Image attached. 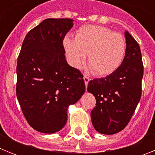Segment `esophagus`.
Returning <instances> with one entry per match:
<instances>
[{
	"label": "esophagus",
	"instance_id": "obj_1",
	"mask_svg": "<svg viewBox=\"0 0 155 155\" xmlns=\"http://www.w3.org/2000/svg\"><path fill=\"white\" fill-rule=\"evenodd\" d=\"M83 78H84V84H85V86L87 87V84H88V82H89V81L91 80V79L88 78L87 76H86V75H84V77H83Z\"/></svg>",
	"mask_w": 155,
	"mask_h": 155
}]
</instances>
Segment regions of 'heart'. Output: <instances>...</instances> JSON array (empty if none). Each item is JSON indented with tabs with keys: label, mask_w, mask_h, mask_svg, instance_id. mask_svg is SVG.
Wrapping results in <instances>:
<instances>
[{
	"label": "heart",
	"mask_w": 155,
	"mask_h": 155,
	"mask_svg": "<svg viewBox=\"0 0 155 155\" xmlns=\"http://www.w3.org/2000/svg\"><path fill=\"white\" fill-rule=\"evenodd\" d=\"M64 47L69 62L79 68L87 53L94 74L107 76L120 68L127 51L124 35L101 25H84L77 30L74 39L66 36Z\"/></svg>",
	"instance_id": "b5f03b06"
}]
</instances>
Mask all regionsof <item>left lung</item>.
<instances>
[{
  "label": "left lung",
  "mask_w": 155,
  "mask_h": 155,
  "mask_svg": "<svg viewBox=\"0 0 155 155\" xmlns=\"http://www.w3.org/2000/svg\"><path fill=\"white\" fill-rule=\"evenodd\" d=\"M127 51L120 68L105 78L88 82L87 91L95 97L91 112L93 127L102 134L123 130L130 120L142 92L143 66L139 44L125 31Z\"/></svg>",
  "instance_id": "1"
}]
</instances>
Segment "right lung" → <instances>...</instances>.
<instances>
[{"label":"right lung","instance_id":"1","mask_svg":"<svg viewBox=\"0 0 155 155\" xmlns=\"http://www.w3.org/2000/svg\"><path fill=\"white\" fill-rule=\"evenodd\" d=\"M71 18H47L30 30L17 61L16 95L28 124L44 134L61 130L68 108L85 91L83 74L65 59L63 41Z\"/></svg>","mask_w":155,"mask_h":155}]
</instances>
